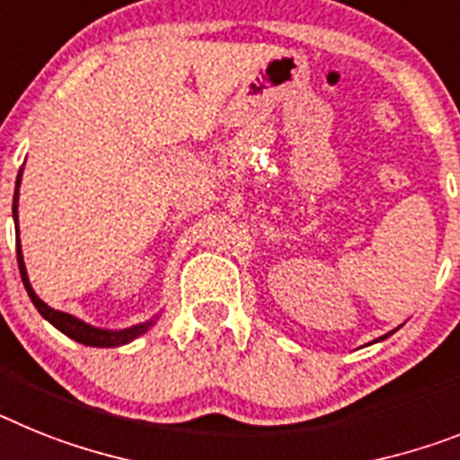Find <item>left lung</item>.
<instances>
[{
	"instance_id": "left-lung-1",
	"label": "left lung",
	"mask_w": 460,
	"mask_h": 460,
	"mask_svg": "<svg viewBox=\"0 0 460 460\" xmlns=\"http://www.w3.org/2000/svg\"><path fill=\"white\" fill-rule=\"evenodd\" d=\"M391 334H393V332H391ZM385 337H388V334H385ZM385 337H381V339H385Z\"/></svg>"
}]
</instances>
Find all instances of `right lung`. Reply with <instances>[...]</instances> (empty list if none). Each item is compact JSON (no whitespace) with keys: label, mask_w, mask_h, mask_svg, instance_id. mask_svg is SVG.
Returning <instances> with one entry per match:
<instances>
[{"label":"right lung","mask_w":460,"mask_h":460,"mask_svg":"<svg viewBox=\"0 0 460 460\" xmlns=\"http://www.w3.org/2000/svg\"><path fill=\"white\" fill-rule=\"evenodd\" d=\"M21 175L22 171L18 172V180H15V194H13V219L18 224V187H21ZM15 254H18V269H21V278H22V285H25L27 295L32 299V304L37 306L41 315H44L49 323H51L56 330H60L63 334H67L69 339H75V341L84 343V346H98V349H114V346H123V343L133 341L137 339L140 334H145L149 327L154 325V320H146V323H140V325H133V327H126V330H100V327H93L84 320L75 318V315L63 314V311H56L51 308L49 304H44L37 296V292L32 289L30 285V278H27L25 271V261H22V250H21V241L15 243Z\"/></svg>","instance_id":"right-lung-1"}]
</instances>
